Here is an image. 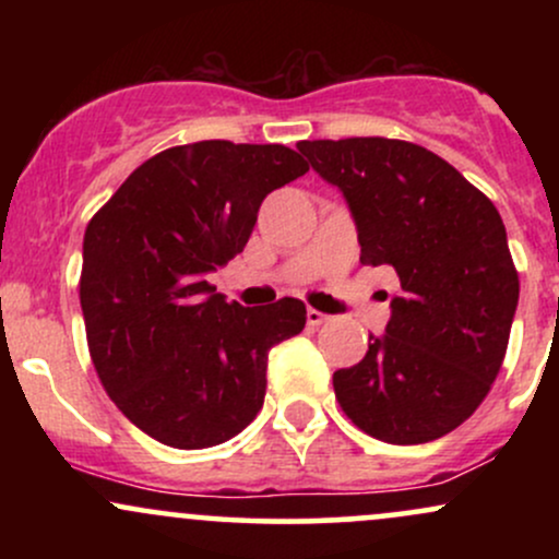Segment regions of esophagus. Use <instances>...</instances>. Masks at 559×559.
Returning <instances> with one entry per match:
<instances>
[{"instance_id": "34e87169", "label": "esophagus", "mask_w": 559, "mask_h": 559, "mask_svg": "<svg viewBox=\"0 0 559 559\" xmlns=\"http://www.w3.org/2000/svg\"><path fill=\"white\" fill-rule=\"evenodd\" d=\"M307 323L316 325V329H318V325L329 323V316H323V312H320V310H312V307H310V310H307Z\"/></svg>"}]
</instances>
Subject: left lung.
Wrapping results in <instances>:
<instances>
[{
    "label": "left lung",
    "instance_id": "8db88e82",
    "mask_svg": "<svg viewBox=\"0 0 559 559\" xmlns=\"http://www.w3.org/2000/svg\"><path fill=\"white\" fill-rule=\"evenodd\" d=\"M357 223L362 265H391L402 294L381 338L333 373L344 415L386 444H426L476 413L504 362L518 307L504 223L447 159L402 139L299 141Z\"/></svg>",
    "mask_w": 559,
    "mask_h": 559
}]
</instances>
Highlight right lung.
Listing matches in <instances>:
<instances>
[{"label":"right lung","instance_id":"right-lung-1","mask_svg":"<svg viewBox=\"0 0 559 559\" xmlns=\"http://www.w3.org/2000/svg\"><path fill=\"white\" fill-rule=\"evenodd\" d=\"M307 170L284 144L170 146L88 221L79 281L88 355L120 413L159 444H223L260 413L267 352L305 329L307 310L294 297L226 301L207 273L247 247L262 199Z\"/></svg>","mask_w":559,"mask_h":559}]
</instances>
